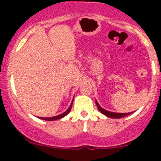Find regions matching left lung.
Here are the masks:
<instances>
[{
	"label": "left lung",
	"mask_w": 161,
	"mask_h": 161,
	"mask_svg": "<svg viewBox=\"0 0 161 161\" xmlns=\"http://www.w3.org/2000/svg\"><path fill=\"white\" fill-rule=\"evenodd\" d=\"M96 105H97V109H99V111H100L101 113L103 114L106 115V116H107V117L112 118V119H120V118L126 117V116H127V115H129V114H130L133 113V112H130V113H114V112L108 111V110H106V109H103L102 107H101L97 101H96Z\"/></svg>",
	"instance_id": "obj_1"
}]
</instances>
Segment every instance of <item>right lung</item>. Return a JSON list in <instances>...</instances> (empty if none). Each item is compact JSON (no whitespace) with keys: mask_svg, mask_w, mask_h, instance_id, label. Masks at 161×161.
<instances>
[{"mask_svg":"<svg viewBox=\"0 0 161 161\" xmlns=\"http://www.w3.org/2000/svg\"><path fill=\"white\" fill-rule=\"evenodd\" d=\"M72 103H71L69 108L67 109L66 111L64 112V113L61 114L57 115V116H54V117H51V118H42V117H38V118H39L40 119H42V120H46V121H55V120H57V119H62V118L64 117V116H66V115L70 112L71 109H72Z\"/></svg>","mask_w":161,"mask_h":161,"instance_id":"add662e5","label":"right lung"}]
</instances>
